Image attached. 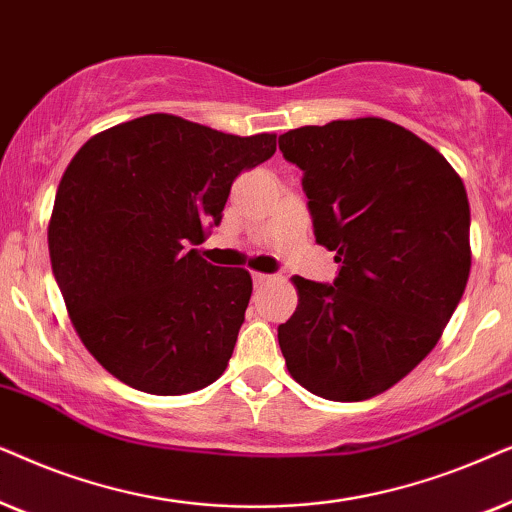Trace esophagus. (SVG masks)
<instances>
[{
	"label": "esophagus",
	"instance_id": "esophagus-1",
	"mask_svg": "<svg viewBox=\"0 0 512 512\" xmlns=\"http://www.w3.org/2000/svg\"><path fill=\"white\" fill-rule=\"evenodd\" d=\"M269 281H271L269 274H260V271H255V274H252V283H255L257 288H260V285H264V283H269Z\"/></svg>",
	"mask_w": 512,
	"mask_h": 512
}]
</instances>
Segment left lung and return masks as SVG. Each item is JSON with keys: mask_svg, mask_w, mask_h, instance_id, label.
<instances>
[{"mask_svg": "<svg viewBox=\"0 0 512 512\" xmlns=\"http://www.w3.org/2000/svg\"><path fill=\"white\" fill-rule=\"evenodd\" d=\"M304 170L316 243L342 264L335 285L292 276L297 309L278 325L290 377L358 403L407 377L438 344L470 274V208L438 149L379 117L283 133Z\"/></svg>", "mask_w": 512, "mask_h": 512, "instance_id": "8db88e82", "label": "left lung"}]
</instances>
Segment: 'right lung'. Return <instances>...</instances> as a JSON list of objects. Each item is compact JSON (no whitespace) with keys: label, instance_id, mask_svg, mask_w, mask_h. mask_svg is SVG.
I'll return each mask as SVG.
<instances>
[{"label":"right lung","instance_id":"obj_1","mask_svg":"<svg viewBox=\"0 0 512 512\" xmlns=\"http://www.w3.org/2000/svg\"><path fill=\"white\" fill-rule=\"evenodd\" d=\"M274 152L276 133L147 114L74 154L49 222L51 267L74 330L112 377L154 395L222 377L252 278L189 245L220 224L236 177Z\"/></svg>","mask_w":512,"mask_h":512}]
</instances>
